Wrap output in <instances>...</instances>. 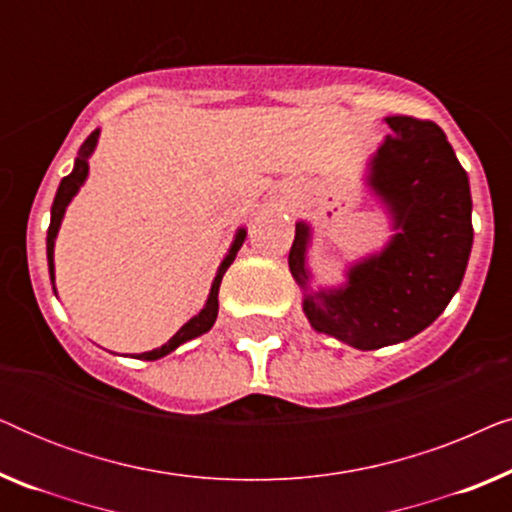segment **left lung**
Wrapping results in <instances>:
<instances>
[{
  "label": "left lung",
  "instance_id": "1",
  "mask_svg": "<svg viewBox=\"0 0 512 512\" xmlns=\"http://www.w3.org/2000/svg\"><path fill=\"white\" fill-rule=\"evenodd\" d=\"M394 135L370 163L368 184L398 233L380 256L349 270L342 289L307 293L305 314L321 333L356 349L396 345L424 331L464 279L473 247L471 186L445 132L415 116H387ZM310 228L296 223L289 268L307 289Z\"/></svg>",
  "mask_w": 512,
  "mask_h": 512
}]
</instances>
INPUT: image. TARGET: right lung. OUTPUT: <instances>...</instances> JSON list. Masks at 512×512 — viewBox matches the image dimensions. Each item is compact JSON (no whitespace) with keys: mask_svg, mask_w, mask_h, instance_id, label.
I'll return each mask as SVG.
<instances>
[{"mask_svg":"<svg viewBox=\"0 0 512 512\" xmlns=\"http://www.w3.org/2000/svg\"><path fill=\"white\" fill-rule=\"evenodd\" d=\"M97 135H100V132H97V130L90 132V137L81 144L79 156H76V163H74V170L69 172L67 177L60 181L58 193H55V200H53V207H51V226H48V237H46V254H48V272H51V282L55 279V275H53V244H55V235H58L60 221H62V216H65V209L69 205V200L74 198L76 191H79L81 184L88 177V156L95 149ZM244 237H247V233H244V230H237L233 247H230L228 256L223 258L219 272H216V277H214V282H212V291H209V298H207V305L202 307L200 314H195V317L188 321V324L181 326L179 331L174 333L172 338L167 340L163 347L151 349V352H144L142 359L156 361V359H160V356L170 354L172 349H177L181 342L198 338V335L207 333L209 328L214 326L216 314H219V286H221V279H223V275H226V270L230 268V263L235 261V256H237V251H240V247H242Z\"/></svg>","mask_w":512,"mask_h":512,"instance_id":"obj_1","label":"right lung"}]
</instances>
